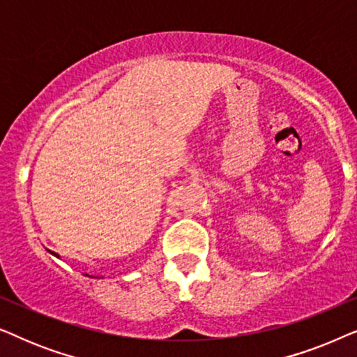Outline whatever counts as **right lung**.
Masks as SVG:
<instances>
[{
	"label": "right lung",
	"instance_id": "right-lung-1",
	"mask_svg": "<svg viewBox=\"0 0 357 357\" xmlns=\"http://www.w3.org/2000/svg\"><path fill=\"white\" fill-rule=\"evenodd\" d=\"M48 252H50V253H52V255H53V257H56V258H60V255H58V253H55V252H52V250H48ZM84 275H86V273H84ZM86 276H89V275H86ZM89 278H94V276H89Z\"/></svg>",
	"mask_w": 357,
	"mask_h": 357
}]
</instances>
